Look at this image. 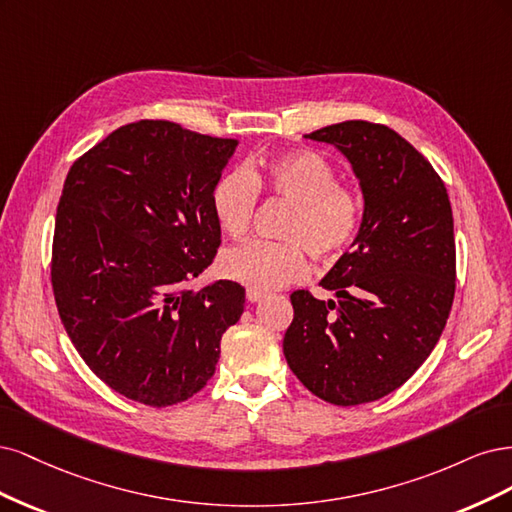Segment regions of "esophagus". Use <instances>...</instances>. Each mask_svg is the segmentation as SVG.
Here are the masks:
<instances>
[{
    "mask_svg": "<svg viewBox=\"0 0 512 512\" xmlns=\"http://www.w3.org/2000/svg\"><path fill=\"white\" fill-rule=\"evenodd\" d=\"M246 300H249L251 304L263 300V293L261 291H253V289H246Z\"/></svg>",
    "mask_w": 512,
    "mask_h": 512,
    "instance_id": "obj_1",
    "label": "esophagus"
}]
</instances>
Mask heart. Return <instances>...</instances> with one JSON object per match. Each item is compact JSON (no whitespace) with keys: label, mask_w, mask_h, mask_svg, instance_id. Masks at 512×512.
<instances>
[{"label":"heart","mask_w":512,"mask_h":512,"mask_svg":"<svg viewBox=\"0 0 512 512\" xmlns=\"http://www.w3.org/2000/svg\"><path fill=\"white\" fill-rule=\"evenodd\" d=\"M259 187L295 204L285 223L287 242L253 240L229 249L221 270L229 280L253 291H276L302 280L310 266L306 249L317 259H338L355 242L364 208L357 193L340 185L336 168L323 155L291 151L251 170H232L212 187L214 219L227 236L249 232Z\"/></svg>","instance_id":"1"}]
</instances>
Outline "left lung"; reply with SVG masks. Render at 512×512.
Instances as JSON below:
<instances>
[{
    "label": "left lung",
    "instance_id": "8db88e82",
    "mask_svg": "<svg viewBox=\"0 0 512 512\" xmlns=\"http://www.w3.org/2000/svg\"><path fill=\"white\" fill-rule=\"evenodd\" d=\"M349 159L364 219L321 287L293 291L283 340L289 368L336 406L374 402L430 357L455 295V236L447 187L415 146L387 125L344 121L306 134Z\"/></svg>",
    "mask_w": 512,
    "mask_h": 512
}]
</instances>
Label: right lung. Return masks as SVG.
<instances>
[{
  "label": "right lung",
  "mask_w": 512,
  "mask_h": 512,
  "mask_svg": "<svg viewBox=\"0 0 512 512\" xmlns=\"http://www.w3.org/2000/svg\"><path fill=\"white\" fill-rule=\"evenodd\" d=\"M236 146L138 121L97 142L65 178L51 261L59 317L91 372L129 400H189L244 312V287L232 280L187 289L221 244L210 193Z\"/></svg>",
  "instance_id": "obj_1"
}]
</instances>
